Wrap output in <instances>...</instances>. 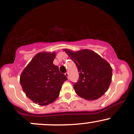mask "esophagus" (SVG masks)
Returning <instances> with one entry per match:
<instances>
[{
	"label": "esophagus",
	"mask_w": 134,
	"mask_h": 134,
	"mask_svg": "<svg viewBox=\"0 0 134 134\" xmlns=\"http://www.w3.org/2000/svg\"><path fill=\"white\" fill-rule=\"evenodd\" d=\"M65 76L69 79V73L68 72H66V73L65 74Z\"/></svg>",
	"instance_id": "34e87169"
}]
</instances>
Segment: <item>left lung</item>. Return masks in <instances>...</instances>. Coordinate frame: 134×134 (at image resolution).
Returning <instances> with one entry per match:
<instances>
[{
	"label": "left lung",
	"instance_id": "8db88e82",
	"mask_svg": "<svg viewBox=\"0 0 134 134\" xmlns=\"http://www.w3.org/2000/svg\"><path fill=\"white\" fill-rule=\"evenodd\" d=\"M76 64L79 79L74 84L75 91L86 100H96L108 90L112 78V68L107 60L92 50L73 52L64 49Z\"/></svg>",
	"mask_w": 134,
	"mask_h": 134
}]
</instances>
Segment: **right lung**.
<instances>
[{"label": "right lung", "instance_id": "add662e5", "mask_svg": "<svg viewBox=\"0 0 134 134\" xmlns=\"http://www.w3.org/2000/svg\"><path fill=\"white\" fill-rule=\"evenodd\" d=\"M55 52H43L32 58L20 76V84L29 99L41 106L55 101L67 77L53 64Z\"/></svg>", "mask_w": 134, "mask_h": 134}]
</instances>
